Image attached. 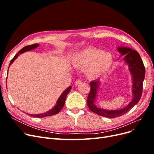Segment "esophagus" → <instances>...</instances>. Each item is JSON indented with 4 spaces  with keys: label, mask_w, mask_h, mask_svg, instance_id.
<instances>
[{
    "label": "esophagus",
    "mask_w": 154,
    "mask_h": 154,
    "mask_svg": "<svg viewBox=\"0 0 154 154\" xmlns=\"http://www.w3.org/2000/svg\"><path fill=\"white\" fill-rule=\"evenodd\" d=\"M81 83H82V80H77L75 82V85H80V84H81Z\"/></svg>",
    "instance_id": "1"
}]
</instances>
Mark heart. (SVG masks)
Here are the masks:
<instances>
[{"instance_id": "heart-1", "label": "heart", "mask_w": 154, "mask_h": 154, "mask_svg": "<svg viewBox=\"0 0 154 154\" xmlns=\"http://www.w3.org/2000/svg\"><path fill=\"white\" fill-rule=\"evenodd\" d=\"M113 63V57L109 53L94 48H88L76 54L73 60L77 68H87L90 77H97L108 71Z\"/></svg>"}]
</instances>
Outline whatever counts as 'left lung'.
Masks as SVG:
<instances>
[{"label":"left lung","instance_id":"obj_1","mask_svg":"<svg viewBox=\"0 0 154 154\" xmlns=\"http://www.w3.org/2000/svg\"><path fill=\"white\" fill-rule=\"evenodd\" d=\"M119 52L122 56L125 55L123 60L127 63L133 80V100L125 108L116 110H107L101 109L94 105V100L97 95V90L99 87L100 80H96L90 83L91 91L87 97V106L93 112L106 118H114L119 117L130 110L140 100L143 92V83L145 76V67L140 55L136 51L128 48H119Z\"/></svg>","mask_w":154,"mask_h":154}]
</instances>
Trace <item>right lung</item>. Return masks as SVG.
<instances>
[{"mask_svg": "<svg viewBox=\"0 0 154 154\" xmlns=\"http://www.w3.org/2000/svg\"><path fill=\"white\" fill-rule=\"evenodd\" d=\"M38 46H39V44H32V45H27V46H26V47L23 48L21 50L18 51V52L15 54V57H14L11 60L10 66H9V67H10V65L14 62V60H15L18 57V55L26 52V51L33 49L38 47ZM6 79H7V78H6ZM71 87L69 86L67 88V89L62 93L61 96H60V97H59L57 102V104H56V105L54 106V108H53L49 111L47 112H45L44 114H29V116H31V117H35V118H43V117H46V116H53V115L58 114L59 112L63 108V106L65 104V101H66V97H67V94H69V92H70V91H71ZM27 115H28V114H27Z\"/></svg>", "mask_w": 154, "mask_h": 154, "instance_id": "obj_1", "label": "right lung"}]
</instances>
